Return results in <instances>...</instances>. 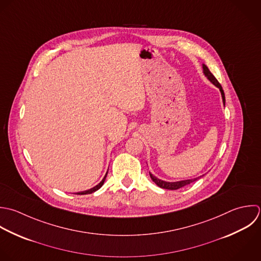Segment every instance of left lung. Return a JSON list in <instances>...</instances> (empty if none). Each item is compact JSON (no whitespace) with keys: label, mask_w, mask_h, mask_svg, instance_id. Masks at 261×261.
Listing matches in <instances>:
<instances>
[{"label":"left lung","mask_w":261,"mask_h":261,"mask_svg":"<svg viewBox=\"0 0 261 261\" xmlns=\"http://www.w3.org/2000/svg\"><path fill=\"white\" fill-rule=\"evenodd\" d=\"M202 69H203V73H204V75L207 77V79H208L213 84H215L218 88H220V91H221L222 97H223V102H224V105H225L226 98H225V92H224V90H223L222 85L219 83V81L217 80V78L212 74V72L208 70V68H207L204 64H202ZM149 176H150L151 180H152L159 187L164 188V189H168V190H177V189H179V188H182V187H184V186H186V185H189V184L195 182L196 180H198L199 178H201L203 175L200 176V177H198V178L189 179V180H183V181H178V182H167V181H163V180L156 178L155 176H153V175L150 174V173H149Z\"/></svg>","instance_id":"1"}]
</instances>
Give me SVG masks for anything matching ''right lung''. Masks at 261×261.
I'll list each match as a JSON object with an SVG mask.
<instances>
[{"mask_svg":"<svg viewBox=\"0 0 261 261\" xmlns=\"http://www.w3.org/2000/svg\"><path fill=\"white\" fill-rule=\"evenodd\" d=\"M107 175H108V172H107V174H106V176L103 177V179L100 181V183H98L96 186H94L93 188H91V189H89V190H85V191H81V192H77L76 194H78V195H84V194H91V193H93V192H95L96 190H98L102 185H103V183H105V180H106V178H107Z\"/></svg>","mask_w":261,"mask_h":261,"instance_id":"add662e5","label":"right lung"}]
</instances>
